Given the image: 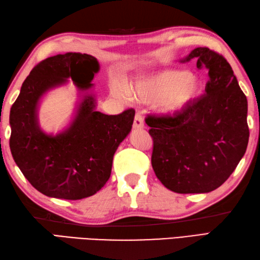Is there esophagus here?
<instances>
[{"label":"esophagus","mask_w":260,"mask_h":260,"mask_svg":"<svg viewBox=\"0 0 260 260\" xmlns=\"http://www.w3.org/2000/svg\"><path fill=\"white\" fill-rule=\"evenodd\" d=\"M133 126H134V128H143V127H144V121H143V116L141 113L135 114Z\"/></svg>","instance_id":"esophagus-1"}]
</instances>
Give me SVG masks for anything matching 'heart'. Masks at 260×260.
Segmentation results:
<instances>
[{"label": "heart", "instance_id": "1", "mask_svg": "<svg viewBox=\"0 0 260 260\" xmlns=\"http://www.w3.org/2000/svg\"><path fill=\"white\" fill-rule=\"evenodd\" d=\"M202 82L197 76L185 70H171L141 82L135 95L143 102H158L164 99L162 108L165 113H175L200 96ZM115 96L127 97V92L115 88Z\"/></svg>", "mask_w": 260, "mask_h": 260}]
</instances>
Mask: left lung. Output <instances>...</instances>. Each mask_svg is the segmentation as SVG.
<instances>
[{
	"label": "left lung",
	"instance_id": "left-lung-1",
	"mask_svg": "<svg viewBox=\"0 0 260 260\" xmlns=\"http://www.w3.org/2000/svg\"><path fill=\"white\" fill-rule=\"evenodd\" d=\"M198 69L209 70L206 93L173 114L148 115L152 167L176 193H207L223 184L249 140L248 104L225 58L207 47L192 50Z\"/></svg>",
	"mask_w": 260,
	"mask_h": 260
}]
</instances>
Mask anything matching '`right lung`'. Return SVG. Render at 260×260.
<instances>
[{
	"mask_svg": "<svg viewBox=\"0 0 260 260\" xmlns=\"http://www.w3.org/2000/svg\"><path fill=\"white\" fill-rule=\"evenodd\" d=\"M98 69L97 59L90 54L67 52L49 57L31 70L11 107V153L25 179L45 196L80 200L95 194L108 181L114 154L132 129L133 108L105 115L93 110L89 96L67 132L50 136L39 128V98L68 78L79 89H89Z\"/></svg>",
	"mask_w": 260,
	"mask_h": 260,
	"instance_id": "right-lung-1",
	"label": "right lung"
}]
</instances>
